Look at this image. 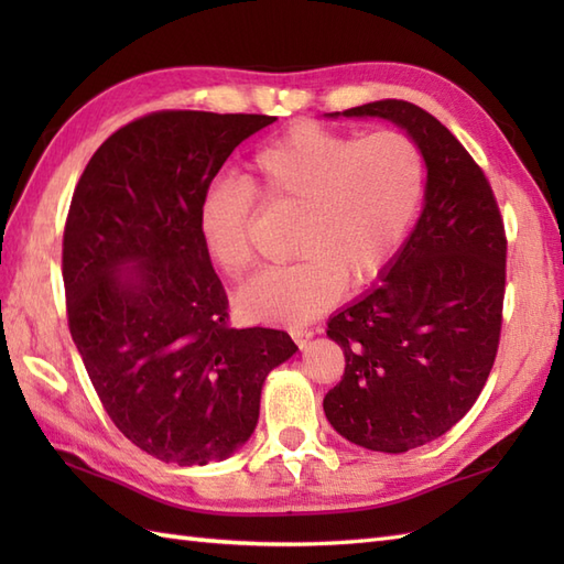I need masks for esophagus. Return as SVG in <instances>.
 Wrapping results in <instances>:
<instances>
[{"label":"esophagus","instance_id":"34e87169","mask_svg":"<svg viewBox=\"0 0 564 564\" xmlns=\"http://www.w3.org/2000/svg\"><path fill=\"white\" fill-rule=\"evenodd\" d=\"M291 337L297 344V349H307L310 339H313V332H310V329H291Z\"/></svg>","mask_w":564,"mask_h":564}]
</instances>
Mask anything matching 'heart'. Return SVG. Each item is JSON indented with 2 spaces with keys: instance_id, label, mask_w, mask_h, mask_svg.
Returning a JSON list of instances; mask_svg holds the SVG:
<instances>
[{
  "instance_id": "b5f03b06",
  "label": "heart",
  "mask_w": 564,
  "mask_h": 564,
  "mask_svg": "<svg viewBox=\"0 0 564 564\" xmlns=\"http://www.w3.org/2000/svg\"><path fill=\"white\" fill-rule=\"evenodd\" d=\"M429 166L402 130L351 135L301 123L263 145L247 184L215 182L198 203V235L223 273H247L257 261V198L297 210L295 263L259 273L237 293L251 322L301 325L339 301L344 283L364 289L398 259L426 194Z\"/></svg>"
}]
</instances>
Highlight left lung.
Returning a JSON list of instances; mask_svg holds the SVG:
<instances>
[{"mask_svg":"<svg viewBox=\"0 0 564 564\" xmlns=\"http://www.w3.org/2000/svg\"><path fill=\"white\" fill-rule=\"evenodd\" d=\"M341 113L398 123L429 166L424 210L382 283L327 325L346 358L322 402L329 424L356 446L404 453L458 424L495 366L505 220L480 164L429 111L382 99Z\"/></svg>","mask_w":564,"mask_h":564,"instance_id":"left-lung-1","label":"left lung"}]
</instances>
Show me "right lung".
Here are the masks:
<instances>
[{"label": "right lung", "mask_w": 564, "mask_h": 564, "mask_svg": "<svg viewBox=\"0 0 564 564\" xmlns=\"http://www.w3.org/2000/svg\"><path fill=\"white\" fill-rule=\"evenodd\" d=\"M259 113L154 111L104 140L72 194L63 281L72 341L106 414L162 463L223 460L251 436L261 386L297 346L227 325L198 203Z\"/></svg>", "instance_id": "right-lung-1"}]
</instances>
